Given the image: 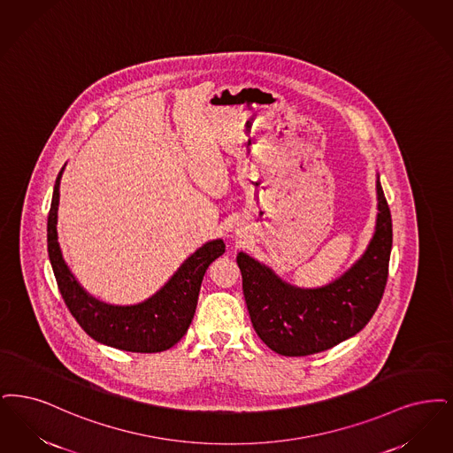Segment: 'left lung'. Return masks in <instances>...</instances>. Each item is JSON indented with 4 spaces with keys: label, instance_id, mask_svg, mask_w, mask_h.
Listing matches in <instances>:
<instances>
[{
    "label": "left lung",
    "instance_id": "8db88e82",
    "mask_svg": "<svg viewBox=\"0 0 453 453\" xmlns=\"http://www.w3.org/2000/svg\"><path fill=\"white\" fill-rule=\"evenodd\" d=\"M374 235L364 254L332 282L297 288L238 252L243 296L260 340L276 354L304 357L328 350L358 334L372 318L388 282L393 221L379 174Z\"/></svg>",
    "mask_w": 453,
    "mask_h": 453
}]
</instances>
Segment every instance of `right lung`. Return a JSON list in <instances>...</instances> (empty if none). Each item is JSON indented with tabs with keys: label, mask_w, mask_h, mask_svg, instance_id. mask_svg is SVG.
Wrapping results in <instances>:
<instances>
[{
	"label": "right lung",
	"mask_w": 453,
	"mask_h": 453,
	"mask_svg": "<svg viewBox=\"0 0 453 453\" xmlns=\"http://www.w3.org/2000/svg\"><path fill=\"white\" fill-rule=\"evenodd\" d=\"M56 179L47 219V247L52 271L71 315L79 326L103 345L137 354H156L174 347L188 332L196 311L197 296L206 269L223 256L221 238L210 240L188 257L157 293L137 304H110L89 295L65 264L58 236L60 179Z\"/></svg>",
	"instance_id": "right-lung-1"
}]
</instances>
